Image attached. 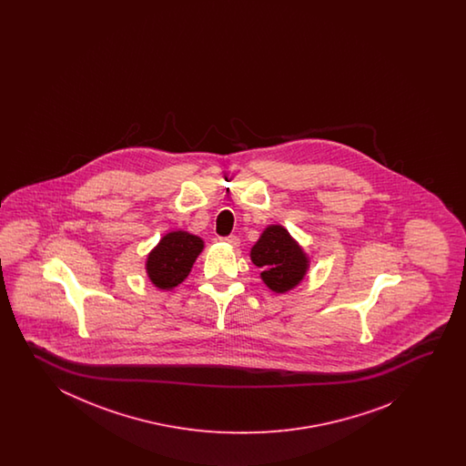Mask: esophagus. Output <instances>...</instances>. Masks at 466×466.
Listing matches in <instances>:
<instances>
[{"label": "esophagus", "mask_w": 466, "mask_h": 466, "mask_svg": "<svg viewBox=\"0 0 466 466\" xmlns=\"http://www.w3.org/2000/svg\"><path fill=\"white\" fill-rule=\"evenodd\" d=\"M221 241L228 243L229 247L237 248L239 245V238L231 235V237L221 238Z\"/></svg>", "instance_id": "obj_1"}]
</instances>
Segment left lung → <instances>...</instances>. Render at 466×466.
<instances>
[{
  "label": "left lung",
  "mask_w": 466,
  "mask_h": 466,
  "mask_svg": "<svg viewBox=\"0 0 466 466\" xmlns=\"http://www.w3.org/2000/svg\"><path fill=\"white\" fill-rule=\"evenodd\" d=\"M251 261L261 268L259 277L271 291L287 293L299 285L309 268L303 248L281 225H269L251 248Z\"/></svg>",
  "instance_id": "left-lung-1"
}]
</instances>
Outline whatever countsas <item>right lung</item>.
<instances>
[{"mask_svg": "<svg viewBox=\"0 0 466 466\" xmlns=\"http://www.w3.org/2000/svg\"><path fill=\"white\" fill-rule=\"evenodd\" d=\"M203 239L188 231H169L151 249L147 259L149 281L159 289H173L188 277L203 249Z\"/></svg>", "mask_w": 466, "mask_h": 466, "instance_id": "1", "label": "right lung"}]
</instances>
